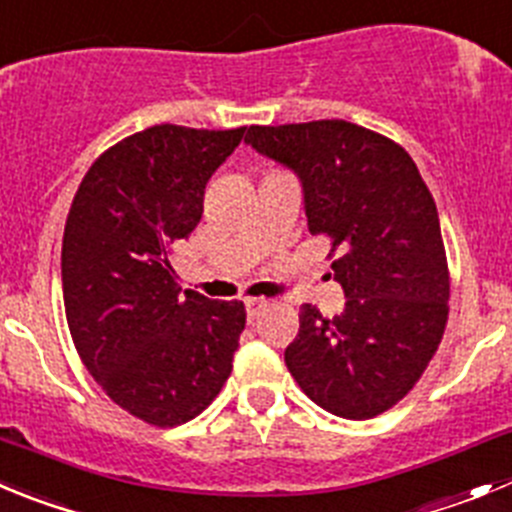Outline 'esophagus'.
Segmentation results:
<instances>
[{"label": "esophagus", "instance_id": "1", "mask_svg": "<svg viewBox=\"0 0 512 512\" xmlns=\"http://www.w3.org/2000/svg\"><path fill=\"white\" fill-rule=\"evenodd\" d=\"M265 306H267V298H247L245 301L247 316H250V319H255L257 313H260Z\"/></svg>", "mask_w": 512, "mask_h": 512}]
</instances>
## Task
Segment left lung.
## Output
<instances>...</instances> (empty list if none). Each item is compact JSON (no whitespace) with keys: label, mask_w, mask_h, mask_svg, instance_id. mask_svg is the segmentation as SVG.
Masks as SVG:
<instances>
[{"label":"left lung","mask_w":512,"mask_h":512,"mask_svg":"<svg viewBox=\"0 0 512 512\" xmlns=\"http://www.w3.org/2000/svg\"><path fill=\"white\" fill-rule=\"evenodd\" d=\"M247 145L298 178L308 232L331 237L344 311L301 306L285 365L334 416L372 418L418 382L444 336L449 270L439 211L403 147L344 122L250 127Z\"/></svg>","instance_id":"left-lung-1"}]
</instances>
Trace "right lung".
Listing matches in <instances>:
<instances>
[{
	"label": "right lung",
	"instance_id": "1",
	"mask_svg": "<svg viewBox=\"0 0 512 512\" xmlns=\"http://www.w3.org/2000/svg\"><path fill=\"white\" fill-rule=\"evenodd\" d=\"M239 130L158 124L101 155L63 232V303L86 370L124 411L181 426L219 395L245 329V303L181 290L170 247L204 214Z\"/></svg>",
	"mask_w": 512,
	"mask_h": 512
}]
</instances>
